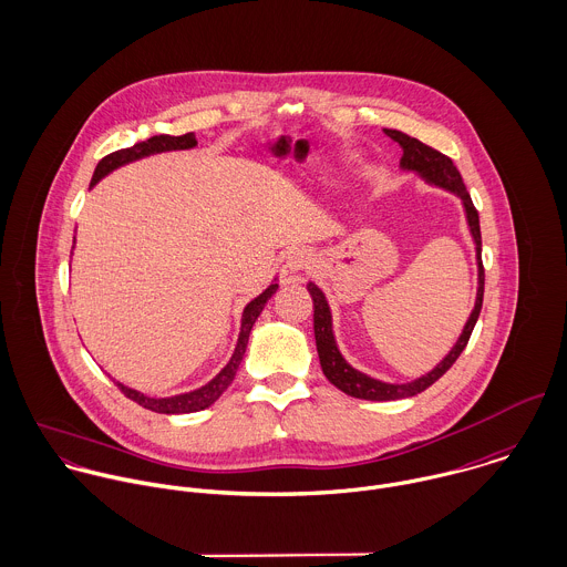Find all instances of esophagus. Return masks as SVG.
Segmentation results:
<instances>
[{"label":"esophagus","instance_id":"34e87169","mask_svg":"<svg viewBox=\"0 0 567 567\" xmlns=\"http://www.w3.org/2000/svg\"><path fill=\"white\" fill-rule=\"evenodd\" d=\"M309 262H311V254H309L307 249H293V251H289V256H287L285 269H287L289 274H300V271H305V269L309 267Z\"/></svg>","mask_w":567,"mask_h":567}]
</instances>
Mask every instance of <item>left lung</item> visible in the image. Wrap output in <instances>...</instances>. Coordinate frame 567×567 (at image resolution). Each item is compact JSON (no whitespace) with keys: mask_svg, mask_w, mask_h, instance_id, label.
<instances>
[{"mask_svg":"<svg viewBox=\"0 0 567 567\" xmlns=\"http://www.w3.org/2000/svg\"><path fill=\"white\" fill-rule=\"evenodd\" d=\"M386 136H391L393 141L400 143L402 147V158H400V167L406 169V172H415L420 174L426 183L431 185H437V187H444L449 192H453L455 196L462 198V205L466 209V220H468V227H471V234H473V240H475V249H477V271H480V287H477V300H475V309L460 336V340L455 342V347L451 349V353L426 375L413 380V382H406V384H389V382H382V380H375L358 369H353L340 353L338 344H336V336H333V322H331V309H329V302L324 298V293L313 285L309 282L307 285V291L311 293L313 298V333H316V347H318V355H320V367H322V373L327 375V380L338 386L342 393L351 395V398H358V400H371V402H389V400H402V398H413L422 391H426L431 384H435L455 362L457 358L462 355V351L466 349L468 340H471V333L477 324V318L482 313V302H484V265H482V229H480V214L473 205V198L471 194L466 192V185L462 181V174L460 169L455 167V163L433 150L431 145L400 132V130H384Z\"/></svg>","mask_w":567,"mask_h":567,"instance_id":"8db88e82","label":"left lung"}]
</instances>
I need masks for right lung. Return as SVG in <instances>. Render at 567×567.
Wrapping results in <instances>:
<instances>
[{"mask_svg":"<svg viewBox=\"0 0 567 567\" xmlns=\"http://www.w3.org/2000/svg\"><path fill=\"white\" fill-rule=\"evenodd\" d=\"M196 145V136L194 132H187V134H181V136H169V134H156L147 141H141V143H134L132 147H123V150H116L107 156H103L92 174V181H90V187H94L105 174H110L112 169L125 165V163H132V161H138L143 156H150V154H158V152H169V150H189ZM278 285L271 282L258 298H254L245 311H243V320H240V336H238V342H236V349L231 353V360L227 362V367L214 378L209 380L205 386L196 389V391H189V393H181V395H174V398H147L134 389H127L123 386L121 382H116V386L121 389V393L125 398H130L132 402H136L138 406L147 409V411H154V413H165V415H178V413H196V411H203L207 406H212L225 391L227 386L234 382L236 378V371L243 362V355H245V349H247V342H249V333H251V327L254 322L258 320L260 311L265 309L267 300L276 293Z\"/></svg>","mask_w":567,"mask_h":567,"instance_id":"obj_1","label":"right lung"}]
</instances>
